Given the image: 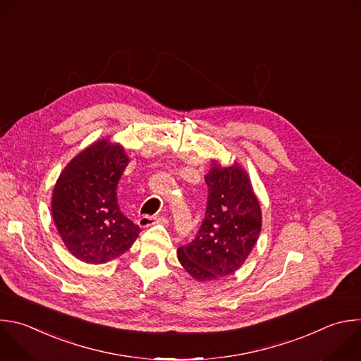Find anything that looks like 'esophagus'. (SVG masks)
I'll list each match as a JSON object with an SVG mask.
<instances>
[{
  "mask_svg": "<svg viewBox=\"0 0 361 361\" xmlns=\"http://www.w3.org/2000/svg\"><path fill=\"white\" fill-rule=\"evenodd\" d=\"M164 221H166L164 216L143 215V216H140V219H139V225H140L142 228H147V226H150V225H154V224H157V222H164Z\"/></svg>",
  "mask_w": 361,
  "mask_h": 361,
  "instance_id": "obj_1",
  "label": "esophagus"
}]
</instances>
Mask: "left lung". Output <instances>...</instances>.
Masks as SVG:
<instances>
[{"label":"left lung","instance_id":"1","mask_svg":"<svg viewBox=\"0 0 361 361\" xmlns=\"http://www.w3.org/2000/svg\"><path fill=\"white\" fill-rule=\"evenodd\" d=\"M205 176V218L192 241L177 251L181 267L198 282L232 275L252 252L262 228V212L248 173L216 160Z\"/></svg>","mask_w":361,"mask_h":361}]
</instances>
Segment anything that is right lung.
I'll return each mask as SVG.
<instances>
[{"label":"right lung","mask_w":361,"mask_h":361,"mask_svg":"<svg viewBox=\"0 0 361 361\" xmlns=\"http://www.w3.org/2000/svg\"><path fill=\"white\" fill-rule=\"evenodd\" d=\"M128 164L123 146L102 139L75 156L56 180L52 218L65 247L82 262L116 259L140 233L117 204V183Z\"/></svg>","instance_id":"obj_1"}]
</instances>
